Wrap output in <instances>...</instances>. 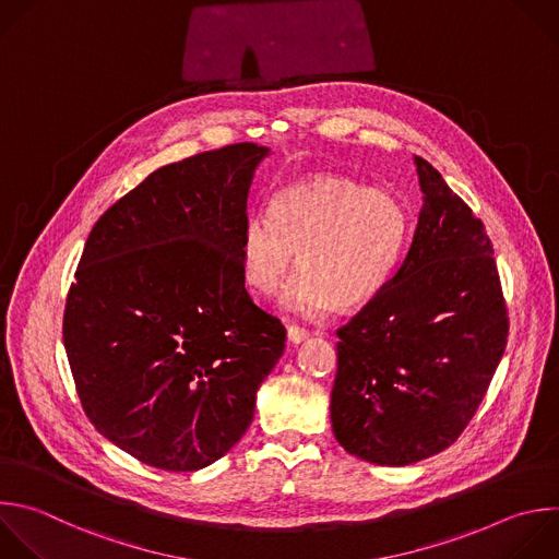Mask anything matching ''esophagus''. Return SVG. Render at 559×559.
Segmentation results:
<instances>
[{
  "label": "esophagus",
  "instance_id": "34e87169",
  "mask_svg": "<svg viewBox=\"0 0 559 559\" xmlns=\"http://www.w3.org/2000/svg\"><path fill=\"white\" fill-rule=\"evenodd\" d=\"M309 337V331L307 329H300L296 324H287V342L289 344H300Z\"/></svg>",
  "mask_w": 559,
  "mask_h": 559
}]
</instances>
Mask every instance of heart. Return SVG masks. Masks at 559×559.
<instances>
[{
    "label": "heart",
    "mask_w": 559,
    "mask_h": 559,
    "mask_svg": "<svg viewBox=\"0 0 559 559\" xmlns=\"http://www.w3.org/2000/svg\"><path fill=\"white\" fill-rule=\"evenodd\" d=\"M408 213L386 191L344 175H311L281 189L267 215H252L239 237L241 276L261 296L287 287L289 311L322 318L361 309L393 281L408 243Z\"/></svg>",
    "instance_id": "1"
}]
</instances>
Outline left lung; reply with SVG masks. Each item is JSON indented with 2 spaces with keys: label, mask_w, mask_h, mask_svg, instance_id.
Returning a JSON list of instances; mask_svg holds the SVG:
<instances>
[{
  "label": "left lung",
  "mask_w": 559,
  "mask_h": 559,
  "mask_svg": "<svg viewBox=\"0 0 559 559\" xmlns=\"http://www.w3.org/2000/svg\"><path fill=\"white\" fill-rule=\"evenodd\" d=\"M424 206L389 287L337 329L331 426L353 456L404 467L450 448L507 346L509 316L480 219L415 155Z\"/></svg>",
  "instance_id": "left-lung-1"
}]
</instances>
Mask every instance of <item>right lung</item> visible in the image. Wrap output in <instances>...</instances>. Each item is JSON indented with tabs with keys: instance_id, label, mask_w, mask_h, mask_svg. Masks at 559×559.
<instances>
[{
	"instance_id": "obj_1",
	"label": "right lung",
	"mask_w": 559,
	"mask_h": 559,
	"mask_svg": "<svg viewBox=\"0 0 559 559\" xmlns=\"http://www.w3.org/2000/svg\"><path fill=\"white\" fill-rule=\"evenodd\" d=\"M254 142L153 170L92 228L63 313L76 393L94 428L133 459L195 472L254 419L285 326L246 289L239 237Z\"/></svg>"
}]
</instances>
